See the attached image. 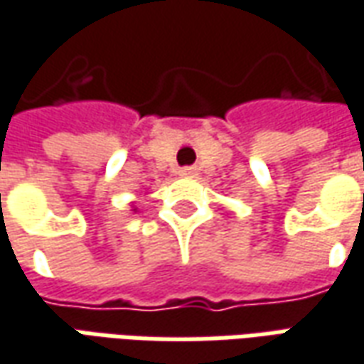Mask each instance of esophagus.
Returning a JSON list of instances; mask_svg holds the SVG:
<instances>
[{
  "instance_id": "1",
  "label": "esophagus",
  "mask_w": 364,
  "mask_h": 364,
  "mask_svg": "<svg viewBox=\"0 0 364 364\" xmlns=\"http://www.w3.org/2000/svg\"><path fill=\"white\" fill-rule=\"evenodd\" d=\"M197 173H199L197 167H181V169H179V175H181V177H195Z\"/></svg>"
}]
</instances>
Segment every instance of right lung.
Returning a JSON list of instances; mask_svg holds the SVG:
<instances>
[{
	"label": "right lung",
	"instance_id": "right-lung-1",
	"mask_svg": "<svg viewBox=\"0 0 364 364\" xmlns=\"http://www.w3.org/2000/svg\"><path fill=\"white\" fill-rule=\"evenodd\" d=\"M132 213H138V207H136V205H132Z\"/></svg>",
	"mask_w": 364,
	"mask_h": 364
}]
</instances>
